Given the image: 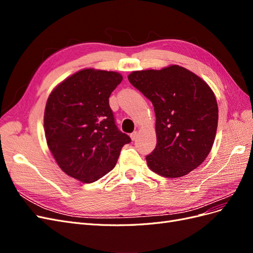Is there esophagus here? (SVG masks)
Here are the masks:
<instances>
[{
  "label": "esophagus",
  "instance_id": "esophagus-1",
  "mask_svg": "<svg viewBox=\"0 0 253 253\" xmlns=\"http://www.w3.org/2000/svg\"><path fill=\"white\" fill-rule=\"evenodd\" d=\"M137 136H138V133H137V132H133L131 135H129V137H131L132 140H135L137 138Z\"/></svg>",
  "mask_w": 253,
  "mask_h": 253
}]
</instances>
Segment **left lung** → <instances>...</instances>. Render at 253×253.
Returning <instances> with one entry per match:
<instances>
[{
    "label": "left lung",
    "mask_w": 253,
    "mask_h": 253,
    "mask_svg": "<svg viewBox=\"0 0 253 253\" xmlns=\"http://www.w3.org/2000/svg\"><path fill=\"white\" fill-rule=\"evenodd\" d=\"M128 81L154 106L157 144L147 156L156 174L177 178L201 166L215 139V95L201 77L179 65L132 72Z\"/></svg>",
    "instance_id": "obj_1"
}]
</instances>
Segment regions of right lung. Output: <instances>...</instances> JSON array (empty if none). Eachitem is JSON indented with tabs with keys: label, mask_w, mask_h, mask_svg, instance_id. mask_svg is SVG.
Returning a JSON list of instances; mask_svg holds the SVG:
<instances>
[{
	"label": "right lung",
	"mask_w": 253,
	"mask_h": 253,
	"mask_svg": "<svg viewBox=\"0 0 253 253\" xmlns=\"http://www.w3.org/2000/svg\"><path fill=\"white\" fill-rule=\"evenodd\" d=\"M117 72L84 68L51 90L44 111L48 149L65 174L84 183L114 169L131 138L115 125L109 98L122 81Z\"/></svg>",
	"instance_id": "obj_1"
}]
</instances>
